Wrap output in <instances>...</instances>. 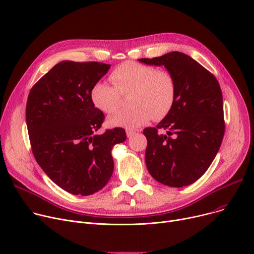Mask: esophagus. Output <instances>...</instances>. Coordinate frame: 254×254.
Returning a JSON list of instances; mask_svg holds the SVG:
<instances>
[{"instance_id":"34e87169","label":"esophagus","mask_w":254,"mask_h":254,"mask_svg":"<svg viewBox=\"0 0 254 254\" xmlns=\"http://www.w3.org/2000/svg\"><path fill=\"white\" fill-rule=\"evenodd\" d=\"M136 134H137V131L135 129H127V138L134 137Z\"/></svg>"}]
</instances>
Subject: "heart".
<instances>
[{"label":"heart","instance_id":"heart-1","mask_svg":"<svg viewBox=\"0 0 254 254\" xmlns=\"http://www.w3.org/2000/svg\"><path fill=\"white\" fill-rule=\"evenodd\" d=\"M113 85L98 80L90 89V99L99 110L106 114L115 113L122 104V95L130 90L128 109L109 118L111 127L135 128L151 118H164L176 100L177 83L169 70L136 62H125L112 71Z\"/></svg>","mask_w":254,"mask_h":254}]
</instances>
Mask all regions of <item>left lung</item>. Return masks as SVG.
Instances as JSON below:
<instances>
[{
  "instance_id": "left-lung-1",
  "label": "left lung",
  "mask_w": 254,
  "mask_h": 254,
  "mask_svg": "<svg viewBox=\"0 0 254 254\" xmlns=\"http://www.w3.org/2000/svg\"><path fill=\"white\" fill-rule=\"evenodd\" d=\"M146 64L165 65L175 76L176 100L155 127H147L145 162L162 184L182 188L201 178L215 158L224 135L222 93L217 79L182 52L173 51ZM167 129V135L159 134Z\"/></svg>"
}]
</instances>
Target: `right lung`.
I'll use <instances>...</instances> for the list:
<instances>
[{"label": "right lung", "mask_w": 254, "mask_h": 254, "mask_svg": "<svg viewBox=\"0 0 254 254\" xmlns=\"http://www.w3.org/2000/svg\"><path fill=\"white\" fill-rule=\"evenodd\" d=\"M109 69L98 62H61L29 93L25 119L33 154L46 175L72 194H93L108 183L111 150L127 139L122 127L95 134L105 115L90 89Z\"/></svg>", "instance_id": "add662e5"}]
</instances>
